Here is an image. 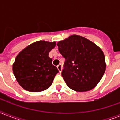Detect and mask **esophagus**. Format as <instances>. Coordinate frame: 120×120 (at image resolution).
Wrapping results in <instances>:
<instances>
[{
    "label": "esophagus",
    "mask_w": 120,
    "mask_h": 120,
    "mask_svg": "<svg viewBox=\"0 0 120 120\" xmlns=\"http://www.w3.org/2000/svg\"><path fill=\"white\" fill-rule=\"evenodd\" d=\"M57 68H58L59 72H60V73H61V72H62V64H59L58 65H57Z\"/></svg>",
    "instance_id": "esophagus-1"
}]
</instances>
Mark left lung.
Instances as JSON below:
<instances>
[{"instance_id":"obj_1","label":"left lung","mask_w":120,"mask_h":120,"mask_svg":"<svg viewBox=\"0 0 120 120\" xmlns=\"http://www.w3.org/2000/svg\"><path fill=\"white\" fill-rule=\"evenodd\" d=\"M56 45L65 58L62 75L68 86L79 92L94 88L106 70L101 49L90 40L77 35L58 41Z\"/></svg>"}]
</instances>
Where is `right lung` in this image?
Masks as SVG:
<instances>
[{
  "mask_svg": "<svg viewBox=\"0 0 120 120\" xmlns=\"http://www.w3.org/2000/svg\"><path fill=\"white\" fill-rule=\"evenodd\" d=\"M56 43L38 41L18 54L13 64V73L20 85L25 90L39 92L49 88L58 70L52 65L49 53Z\"/></svg>",
  "mask_w": 120,
  "mask_h": 120,
  "instance_id": "obj_1",
  "label": "right lung"
}]
</instances>
